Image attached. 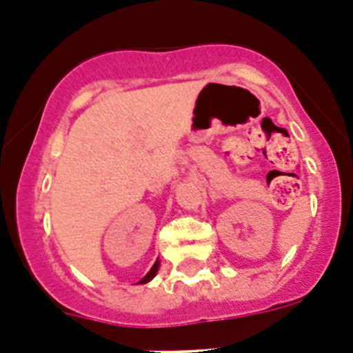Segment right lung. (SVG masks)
Instances as JSON below:
<instances>
[{
  "mask_svg": "<svg viewBox=\"0 0 353 353\" xmlns=\"http://www.w3.org/2000/svg\"><path fill=\"white\" fill-rule=\"evenodd\" d=\"M158 269H159V260H156V262H154L152 268H150V271L147 272V274H145L143 278H141L140 283H147V282H150V280H152V278L156 276V272H158Z\"/></svg>",
  "mask_w": 353,
  "mask_h": 353,
  "instance_id": "obj_1",
  "label": "right lung"
}]
</instances>
